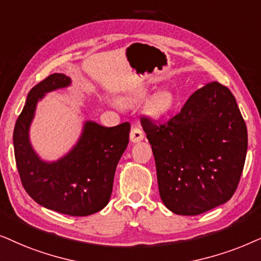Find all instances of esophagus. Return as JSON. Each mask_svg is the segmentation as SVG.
Wrapping results in <instances>:
<instances>
[{
  "instance_id": "esophagus-1",
  "label": "esophagus",
  "mask_w": 261,
  "mask_h": 261,
  "mask_svg": "<svg viewBox=\"0 0 261 261\" xmlns=\"http://www.w3.org/2000/svg\"><path fill=\"white\" fill-rule=\"evenodd\" d=\"M143 138H144L143 131L138 127H133V130H131L130 133V141L133 142V143H137V142H141Z\"/></svg>"
}]
</instances>
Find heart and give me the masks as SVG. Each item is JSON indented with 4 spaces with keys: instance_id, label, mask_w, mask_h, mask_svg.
<instances>
[{
    "instance_id": "1",
    "label": "heart",
    "mask_w": 261,
    "mask_h": 261,
    "mask_svg": "<svg viewBox=\"0 0 261 261\" xmlns=\"http://www.w3.org/2000/svg\"><path fill=\"white\" fill-rule=\"evenodd\" d=\"M147 98V93L140 92L136 94L126 96L121 100V102L124 103L126 107H134L141 103L143 100ZM175 105V98L173 95L172 92L169 90H159L152 94L150 98L148 99L147 105H145V110L155 119H161V118L166 117L167 114L172 112V110L174 109Z\"/></svg>"
}]
</instances>
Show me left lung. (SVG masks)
Listing matches in <instances>:
<instances>
[{
	"label": "left lung",
	"instance_id": "obj_1",
	"mask_svg": "<svg viewBox=\"0 0 261 261\" xmlns=\"http://www.w3.org/2000/svg\"><path fill=\"white\" fill-rule=\"evenodd\" d=\"M154 154L160 197L172 213L196 216L227 203L247 154V127L234 95L210 82L167 124L142 118Z\"/></svg>",
	"mask_w": 261,
	"mask_h": 261
}]
</instances>
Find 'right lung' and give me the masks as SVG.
Returning a JSON list of instances; mask_svg holds the SVG:
<instances>
[{"label":"right lung","instance_id":"obj_1","mask_svg":"<svg viewBox=\"0 0 261 261\" xmlns=\"http://www.w3.org/2000/svg\"><path fill=\"white\" fill-rule=\"evenodd\" d=\"M70 85L67 75L52 74L30 90L14 127V154L22 185L33 200L57 213L88 216L109 204L117 165L128 143L130 124L105 127L86 120L67 154L55 161L43 160L30 138L37 105L47 93Z\"/></svg>","mask_w":261,"mask_h":261}]
</instances>
